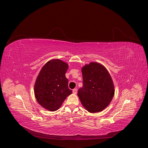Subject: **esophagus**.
<instances>
[{
    "label": "esophagus",
    "instance_id": "esophagus-1",
    "mask_svg": "<svg viewBox=\"0 0 148 148\" xmlns=\"http://www.w3.org/2000/svg\"><path fill=\"white\" fill-rule=\"evenodd\" d=\"M73 92L74 93V94H77V90L76 89V88H75V89H74L73 90Z\"/></svg>",
    "mask_w": 148,
    "mask_h": 148
}]
</instances>
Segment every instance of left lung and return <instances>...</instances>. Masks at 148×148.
<instances>
[{
    "label": "left lung",
    "mask_w": 148,
    "mask_h": 148,
    "mask_svg": "<svg viewBox=\"0 0 148 148\" xmlns=\"http://www.w3.org/2000/svg\"><path fill=\"white\" fill-rule=\"evenodd\" d=\"M83 86L78 95L84 107L88 112L102 111L110 104L114 95L113 81L102 65L92 62L81 69Z\"/></svg>",
    "instance_id": "1"
}]
</instances>
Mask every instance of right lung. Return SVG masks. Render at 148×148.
Returning a JSON list of instances; mask_svg holds the SVG:
<instances>
[{
  "instance_id": "add662e5",
  "label": "right lung",
  "mask_w": 148,
  "mask_h": 148,
  "mask_svg": "<svg viewBox=\"0 0 148 148\" xmlns=\"http://www.w3.org/2000/svg\"><path fill=\"white\" fill-rule=\"evenodd\" d=\"M66 62L58 59L48 61L41 69L35 82L34 94L41 106L50 111L57 110L72 93L68 86Z\"/></svg>"
}]
</instances>
